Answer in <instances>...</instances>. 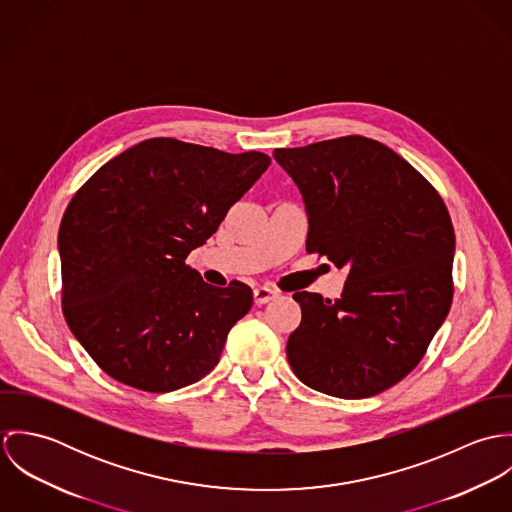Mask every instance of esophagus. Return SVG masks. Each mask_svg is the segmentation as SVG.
<instances>
[{"label": "esophagus", "instance_id": "34e87169", "mask_svg": "<svg viewBox=\"0 0 512 512\" xmlns=\"http://www.w3.org/2000/svg\"><path fill=\"white\" fill-rule=\"evenodd\" d=\"M274 297H278V292L272 290V288H268V286H258V288L254 290V301H256V305H264V303L272 301Z\"/></svg>", "mask_w": 512, "mask_h": 512}]
</instances>
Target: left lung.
<instances>
[{"label": "left lung", "mask_w": 512, "mask_h": 512, "mask_svg": "<svg viewBox=\"0 0 512 512\" xmlns=\"http://www.w3.org/2000/svg\"><path fill=\"white\" fill-rule=\"evenodd\" d=\"M303 195L307 254L347 266L337 301L295 292V376L337 398H368L424 359L453 299L455 232L434 185L390 147L345 136L278 147Z\"/></svg>", "instance_id": "1"}]
</instances>
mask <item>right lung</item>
<instances>
[{
    "mask_svg": "<svg viewBox=\"0 0 512 512\" xmlns=\"http://www.w3.org/2000/svg\"><path fill=\"white\" fill-rule=\"evenodd\" d=\"M270 161L260 151L151 138L74 193L59 228L63 315L108 376L171 392L217 366L252 290L238 280L209 286L185 260Z\"/></svg>",
    "mask_w": 512,
    "mask_h": 512,
    "instance_id": "obj_1",
    "label": "right lung"
}]
</instances>
